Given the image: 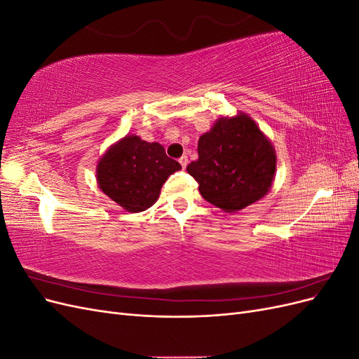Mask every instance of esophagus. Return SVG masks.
Masks as SVG:
<instances>
[{
    "label": "esophagus",
    "mask_w": 359,
    "mask_h": 359,
    "mask_svg": "<svg viewBox=\"0 0 359 359\" xmlns=\"http://www.w3.org/2000/svg\"><path fill=\"white\" fill-rule=\"evenodd\" d=\"M180 163H181L182 169H186V168H187V165H189V158H187V156H182V157L180 158Z\"/></svg>",
    "instance_id": "1"
}]
</instances>
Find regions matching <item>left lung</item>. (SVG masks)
Returning <instances> with one entry per match:
<instances>
[{
	"mask_svg": "<svg viewBox=\"0 0 359 359\" xmlns=\"http://www.w3.org/2000/svg\"><path fill=\"white\" fill-rule=\"evenodd\" d=\"M199 158L187 172L205 201L226 212L244 210L264 198L276 172V153L252 118H220L199 137Z\"/></svg>",
	"mask_w": 359,
	"mask_h": 359,
	"instance_id": "left-lung-1",
	"label": "left lung"
}]
</instances>
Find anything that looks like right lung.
Instances as JSON below:
<instances>
[{"mask_svg":"<svg viewBox=\"0 0 359 359\" xmlns=\"http://www.w3.org/2000/svg\"><path fill=\"white\" fill-rule=\"evenodd\" d=\"M178 161L166 156L160 144L126 136L107 149L97 166V181L104 194L130 212L145 211L160 194V189Z\"/></svg>","mask_w":359,"mask_h":359,"instance_id":"obj_1","label":"right lung"}]
</instances>
